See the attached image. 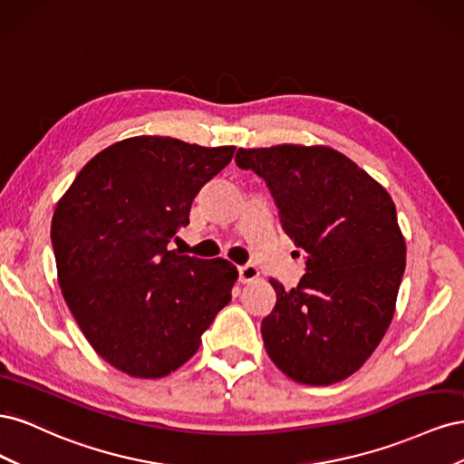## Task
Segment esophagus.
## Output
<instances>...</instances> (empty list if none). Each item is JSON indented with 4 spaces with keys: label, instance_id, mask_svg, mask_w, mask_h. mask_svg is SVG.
<instances>
[{
    "label": "esophagus",
    "instance_id": "esophagus-1",
    "mask_svg": "<svg viewBox=\"0 0 464 464\" xmlns=\"http://www.w3.org/2000/svg\"><path fill=\"white\" fill-rule=\"evenodd\" d=\"M237 273H240V283H244V285L251 283V280L259 278V269H257L256 265H251V263L237 266Z\"/></svg>",
    "mask_w": 464,
    "mask_h": 464
}]
</instances>
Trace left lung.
<instances>
[{
    "instance_id": "1",
    "label": "left lung",
    "mask_w": 464,
    "mask_h": 464,
    "mask_svg": "<svg viewBox=\"0 0 464 464\" xmlns=\"http://www.w3.org/2000/svg\"><path fill=\"white\" fill-rule=\"evenodd\" d=\"M261 176L285 232L305 257L296 288L276 292L261 323L275 366L305 385L358 372L387 333L406 265L404 236L387 189L343 152L323 145L237 149Z\"/></svg>"
}]
</instances>
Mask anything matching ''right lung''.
Returning <instances> with one entry per match:
<instances>
[{
	"label": "right lung",
	"instance_id": "right-lung-1",
	"mask_svg": "<svg viewBox=\"0 0 464 464\" xmlns=\"http://www.w3.org/2000/svg\"><path fill=\"white\" fill-rule=\"evenodd\" d=\"M236 147L139 135L91 159L55 205L52 246L63 300L110 366L159 379L198 353L232 298L236 266L168 249L195 195Z\"/></svg>",
	"mask_w": 464,
	"mask_h": 464
}]
</instances>
